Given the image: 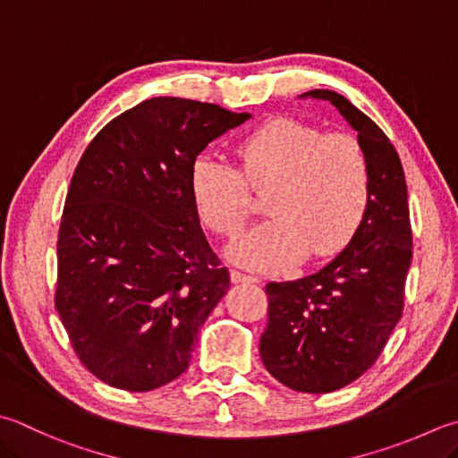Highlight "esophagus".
I'll return each instance as SVG.
<instances>
[{
  "instance_id": "34e87169",
  "label": "esophagus",
  "mask_w": 458,
  "mask_h": 458,
  "mask_svg": "<svg viewBox=\"0 0 458 458\" xmlns=\"http://www.w3.org/2000/svg\"><path fill=\"white\" fill-rule=\"evenodd\" d=\"M231 281L235 283V284H239V283H257L259 279L253 277V275H245V273H241V271H233L231 273Z\"/></svg>"
}]
</instances>
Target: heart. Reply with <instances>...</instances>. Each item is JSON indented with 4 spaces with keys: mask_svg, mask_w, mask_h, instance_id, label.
I'll use <instances>...</instances> for the list:
<instances>
[{
    "mask_svg": "<svg viewBox=\"0 0 458 458\" xmlns=\"http://www.w3.org/2000/svg\"><path fill=\"white\" fill-rule=\"evenodd\" d=\"M249 185L265 197L271 219L233 241L227 255L257 271H283L305 255L339 253L365 219L370 171L363 145L349 133H323L291 117L257 127L237 145ZM237 167L201 153L191 165V191L203 221L235 235L251 213V195Z\"/></svg>",
    "mask_w": 458,
    "mask_h": 458,
    "instance_id": "1",
    "label": "heart"
}]
</instances>
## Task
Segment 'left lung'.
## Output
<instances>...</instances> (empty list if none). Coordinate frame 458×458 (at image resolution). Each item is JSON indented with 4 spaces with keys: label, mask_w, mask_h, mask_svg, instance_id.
<instances>
[{
    "label": "left lung",
    "mask_w": 458,
    "mask_h": 458,
    "mask_svg": "<svg viewBox=\"0 0 458 458\" xmlns=\"http://www.w3.org/2000/svg\"><path fill=\"white\" fill-rule=\"evenodd\" d=\"M329 101L357 131L370 171L365 219L321 271L269 283V323L259 351L265 369L293 391L343 389L381 355L399 323L412 261L407 181L399 153L373 119L331 89L299 99Z\"/></svg>",
    "instance_id": "8db88e82"
}]
</instances>
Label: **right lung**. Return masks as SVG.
<instances>
[{"instance_id":"1","label":"right lung","mask_w":458,"mask_h":458,"mask_svg":"<svg viewBox=\"0 0 458 458\" xmlns=\"http://www.w3.org/2000/svg\"><path fill=\"white\" fill-rule=\"evenodd\" d=\"M251 114L153 98L93 137L69 185L55 307L88 370L145 393L185 373L197 335L229 289L201 229L191 165Z\"/></svg>"}]
</instances>
